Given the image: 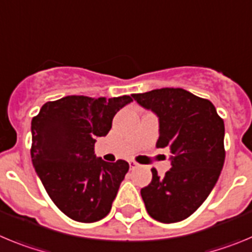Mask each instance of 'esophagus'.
<instances>
[{
    "instance_id": "34e87169",
    "label": "esophagus",
    "mask_w": 252,
    "mask_h": 252,
    "mask_svg": "<svg viewBox=\"0 0 252 252\" xmlns=\"http://www.w3.org/2000/svg\"><path fill=\"white\" fill-rule=\"evenodd\" d=\"M129 165H130V169H134V168H137V167H139V163L135 162V160H133V159H130L129 160Z\"/></svg>"
}]
</instances>
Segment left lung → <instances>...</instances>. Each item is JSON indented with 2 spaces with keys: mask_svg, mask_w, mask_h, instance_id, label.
<instances>
[{
  "mask_svg": "<svg viewBox=\"0 0 252 252\" xmlns=\"http://www.w3.org/2000/svg\"><path fill=\"white\" fill-rule=\"evenodd\" d=\"M159 117L157 148L168 147L172 167L164 177L152 168V181L140 189L152 219L173 223L191 216L205 202L225 162V124L208 99L182 88L133 94Z\"/></svg>",
  "mask_w": 252,
  "mask_h": 252,
  "instance_id": "1",
  "label": "left lung"
}]
</instances>
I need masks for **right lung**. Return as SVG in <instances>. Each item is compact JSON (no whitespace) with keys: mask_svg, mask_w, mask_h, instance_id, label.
Returning a JSON list of instances; mask_svg holds the SVG:
<instances>
[{"mask_svg":"<svg viewBox=\"0 0 252 252\" xmlns=\"http://www.w3.org/2000/svg\"><path fill=\"white\" fill-rule=\"evenodd\" d=\"M131 100L69 95L45 103L32 118V164L56 207L74 221L89 223L110 212L129 164L96 159L95 138L108 134L114 115Z\"/></svg>","mask_w":252,"mask_h":252,"instance_id":"right-lung-1","label":"right lung"}]
</instances>
